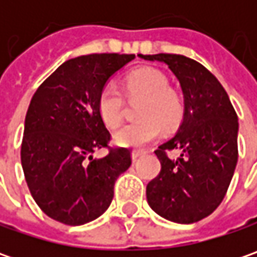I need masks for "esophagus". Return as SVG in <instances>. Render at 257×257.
<instances>
[{"instance_id":"obj_1","label":"esophagus","mask_w":257,"mask_h":257,"mask_svg":"<svg viewBox=\"0 0 257 257\" xmlns=\"http://www.w3.org/2000/svg\"><path fill=\"white\" fill-rule=\"evenodd\" d=\"M146 153H147L146 150H133V152H132V159H133V160H137L139 157H142V156H144Z\"/></svg>"}]
</instances>
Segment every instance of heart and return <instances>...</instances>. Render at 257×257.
Instances as JSON below:
<instances>
[{"mask_svg":"<svg viewBox=\"0 0 257 257\" xmlns=\"http://www.w3.org/2000/svg\"><path fill=\"white\" fill-rule=\"evenodd\" d=\"M166 75L154 68H137L125 77V90L130 97H140L139 108L142 120L128 123L114 133V143L124 149H142L156 142L163 132L170 128L182 115V101L177 93L167 87ZM123 94L117 85L108 83L101 88L97 108L104 124L117 127L123 118Z\"/></svg>","mask_w":257,"mask_h":257,"instance_id":"1","label":"heart"}]
</instances>
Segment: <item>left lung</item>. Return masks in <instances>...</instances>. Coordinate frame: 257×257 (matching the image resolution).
<instances>
[{"label":"left lung","mask_w":257,"mask_h":257,"mask_svg":"<svg viewBox=\"0 0 257 257\" xmlns=\"http://www.w3.org/2000/svg\"><path fill=\"white\" fill-rule=\"evenodd\" d=\"M142 58L167 65L184 98L177 133L154 152L162 170L147 184V202L170 222H199L217 209L232 180L237 164V115L219 80L200 63L177 54ZM174 148L181 152L176 161L165 154Z\"/></svg>","instance_id":"left-lung-1"}]
</instances>
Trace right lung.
<instances>
[{
    "label": "right lung",
    "instance_id": "obj_1",
    "mask_svg": "<svg viewBox=\"0 0 257 257\" xmlns=\"http://www.w3.org/2000/svg\"><path fill=\"white\" fill-rule=\"evenodd\" d=\"M134 54H88L65 61L31 98L25 115L21 164L40 209L57 222L80 226L110 206L114 183L132 164L130 150L107 147L110 133L97 100L108 80Z\"/></svg>",
    "mask_w": 257,
    "mask_h": 257
}]
</instances>
